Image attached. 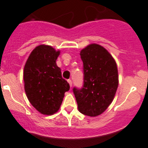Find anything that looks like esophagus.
Returning <instances> with one entry per match:
<instances>
[{
  "mask_svg": "<svg viewBox=\"0 0 148 148\" xmlns=\"http://www.w3.org/2000/svg\"><path fill=\"white\" fill-rule=\"evenodd\" d=\"M67 82L69 83V84H70V87H72V86H73V83H72V81L70 79L67 80Z\"/></svg>",
  "mask_w": 148,
  "mask_h": 148,
  "instance_id": "esophagus-1",
  "label": "esophagus"
}]
</instances>
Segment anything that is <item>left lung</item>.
Masks as SVG:
<instances>
[{
  "mask_svg": "<svg viewBox=\"0 0 148 148\" xmlns=\"http://www.w3.org/2000/svg\"><path fill=\"white\" fill-rule=\"evenodd\" d=\"M84 63V86L73 89L78 111L89 116L103 113L112 103L119 84L117 66L110 53L98 44L80 52Z\"/></svg>",
  "mask_w": 148,
  "mask_h": 148,
  "instance_id": "1",
  "label": "left lung"
}]
</instances>
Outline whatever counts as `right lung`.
<instances>
[{
	"label": "right lung",
	"instance_id": "add662e5",
	"mask_svg": "<svg viewBox=\"0 0 148 148\" xmlns=\"http://www.w3.org/2000/svg\"><path fill=\"white\" fill-rule=\"evenodd\" d=\"M60 51L40 45L32 51L24 66V88L28 101L40 113L52 115L60 108L70 85L56 64Z\"/></svg>",
	"mask_w": 148,
	"mask_h": 148
}]
</instances>
